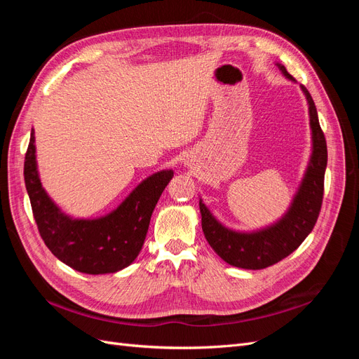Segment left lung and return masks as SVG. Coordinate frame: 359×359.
Segmentation results:
<instances>
[{
  "label": "left lung",
  "mask_w": 359,
  "mask_h": 359,
  "mask_svg": "<svg viewBox=\"0 0 359 359\" xmlns=\"http://www.w3.org/2000/svg\"><path fill=\"white\" fill-rule=\"evenodd\" d=\"M287 79L295 81L286 67L277 64ZM306 94L310 114L313 153L309 168L293 198L289 211L281 219L265 229L256 232H235L227 229L199 201L202 215V231L206 241L224 262L244 269H264L280 262L301 245L318 222L323 199V178L327 169V140L319 124L318 111L310 93L301 85Z\"/></svg>",
  "instance_id": "1"
}]
</instances>
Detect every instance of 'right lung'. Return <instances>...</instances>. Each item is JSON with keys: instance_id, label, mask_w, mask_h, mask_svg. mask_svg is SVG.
I'll list each match as a JSON object with an SVG mask.
<instances>
[{"instance_id": "1", "label": "right lung", "mask_w": 359, "mask_h": 359, "mask_svg": "<svg viewBox=\"0 0 359 359\" xmlns=\"http://www.w3.org/2000/svg\"><path fill=\"white\" fill-rule=\"evenodd\" d=\"M173 177L160 170L144 180L115 211L100 219L79 220L50 201L37 172L34 132L25 154L24 178L41 240L61 262L85 274H109L128 266L144 245L157 201Z\"/></svg>"}]
</instances>
